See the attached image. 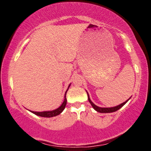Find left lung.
<instances>
[{
	"mask_svg": "<svg viewBox=\"0 0 151 151\" xmlns=\"http://www.w3.org/2000/svg\"><path fill=\"white\" fill-rule=\"evenodd\" d=\"M86 93H87V96H88V100H89V103L91 104V106L93 107V109L94 110H96L97 112H99V113H112V112H114V111H116L119 110V109H120L121 107L123 106L124 105H125L126 103H127V101H129V100L131 99L130 97L129 99L126 100L125 102H124V103L121 104L116 106H114V107H109V108H104V107H99L98 106L95 105L93 103L92 101H91V99H90V97H89V93H88L87 91H86Z\"/></svg>",
	"mask_w": 151,
	"mask_h": 151,
	"instance_id": "obj_1",
	"label": "left lung"
}]
</instances>
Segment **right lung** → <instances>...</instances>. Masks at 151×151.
I'll return each mask as SVG.
<instances>
[{"label": "right lung", "mask_w": 151, "mask_h": 151, "mask_svg": "<svg viewBox=\"0 0 151 151\" xmlns=\"http://www.w3.org/2000/svg\"><path fill=\"white\" fill-rule=\"evenodd\" d=\"M70 85H71V84L68 86V88H67V91H65V99H64L63 103H62V105L60 106V107H58V109H55V110H52V111H41V112L32 111H30V110H29V111H30V112H32V113H33L34 114H35V115L39 116H41V117L50 118V117L56 116H58V115H59V114H60L62 111H63V110L65 109V106H66V104H67V99H66V94H67V91H68V89H69V88H70Z\"/></svg>", "instance_id": "obj_1"}]
</instances>
